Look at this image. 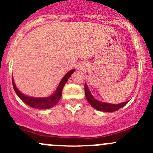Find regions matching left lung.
Returning a JSON list of instances; mask_svg holds the SVG:
<instances>
[{"label":"left lung","instance_id":"8db88e82","mask_svg":"<svg viewBox=\"0 0 153 153\" xmlns=\"http://www.w3.org/2000/svg\"><path fill=\"white\" fill-rule=\"evenodd\" d=\"M84 91H85V95L87 101L89 103V104H90L92 107L95 108L97 110L108 112H115V111H117L118 110V109H121V108H122L123 106H124L128 102H129V101H126V102L121 103V104H110L100 102V101H97V100L91 95L90 92L89 91L87 86H86V84H84Z\"/></svg>","mask_w":153,"mask_h":153}]
</instances>
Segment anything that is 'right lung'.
<instances>
[{
    "instance_id": "obj_1",
    "label": "right lung",
    "mask_w": 153,
    "mask_h": 153,
    "mask_svg": "<svg viewBox=\"0 0 153 153\" xmlns=\"http://www.w3.org/2000/svg\"><path fill=\"white\" fill-rule=\"evenodd\" d=\"M74 72H75V69H72V70L69 71L67 74H66L65 76L63 78V79L60 82L59 85L58 86V89L55 91V93L51 95V96L47 97V98H32V97H29L24 95L17 89L13 81V79H12V86H13L14 90L16 92L18 96L28 106L32 108H35V109H49V108L55 106L58 102V101L61 98V95H62L63 88H64L69 77L72 75V74Z\"/></svg>"
}]
</instances>
